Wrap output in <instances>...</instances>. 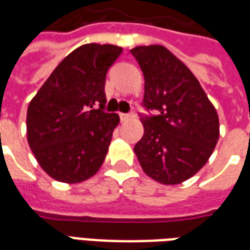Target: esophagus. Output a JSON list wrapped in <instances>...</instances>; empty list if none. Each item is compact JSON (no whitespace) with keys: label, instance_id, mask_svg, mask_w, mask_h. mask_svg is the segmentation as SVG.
<instances>
[{"label":"esophagus","instance_id":"1","mask_svg":"<svg viewBox=\"0 0 250 250\" xmlns=\"http://www.w3.org/2000/svg\"><path fill=\"white\" fill-rule=\"evenodd\" d=\"M119 116H120V120H123V122H125V120L131 119V118L134 116V114H119Z\"/></svg>","mask_w":250,"mask_h":250}]
</instances>
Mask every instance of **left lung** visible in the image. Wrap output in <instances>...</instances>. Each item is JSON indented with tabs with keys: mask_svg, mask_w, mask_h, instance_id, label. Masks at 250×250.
I'll return each mask as SVG.
<instances>
[{
	"mask_svg": "<svg viewBox=\"0 0 250 250\" xmlns=\"http://www.w3.org/2000/svg\"><path fill=\"white\" fill-rule=\"evenodd\" d=\"M145 76V128L134 151L143 171L159 184L178 185L198 173L220 138V123L191 71L162 45L131 49Z\"/></svg>",
	"mask_w": 250,
	"mask_h": 250,
	"instance_id": "left-lung-1",
	"label": "left lung"
}]
</instances>
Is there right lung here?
<instances>
[{
  "label": "right lung",
  "mask_w": 250,
  "mask_h": 250,
  "mask_svg": "<svg viewBox=\"0 0 250 250\" xmlns=\"http://www.w3.org/2000/svg\"><path fill=\"white\" fill-rule=\"evenodd\" d=\"M122 51L109 44L79 46L56 66L29 103L30 150L41 168L59 182H83L103 165L119 125V115L104 112L105 76Z\"/></svg>",
  "instance_id": "add662e5"
}]
</instances>
